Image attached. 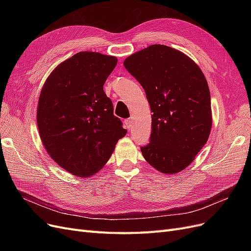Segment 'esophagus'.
<instances>
[{
  "label": "esophagus",
  "mask_w": 251,
  "mask_h": 251,
  "mask_svg": "<svg viewBox=\"0 0 251 251\" xmlns=\"http://www.w3.org/2000/svg\"><path fill=\"white\" fill-rule=\"evenodd\" d=\"M124 124H125V127H126L127 129H130L131 126H132V124H133L132 119H130V118H129V119H125Z\"/></svg>",
  "instance_id": "1"
}]
</instances>
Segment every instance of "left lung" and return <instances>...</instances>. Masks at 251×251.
I'll list each match as a JSON object with an SVG mask.
<instances>
[{
    "label": "left lung",
    "instance_id": "8db88e82",
    "mask_svg": "<svg viewBox=\"0 0 251 251\" xmlns=\"http://www.w3.org/2000/svg\"><path fill=\"white\" fill-rule=\"evenodd\" d=\"M124 66L146 91L152 113L150 143L140 148L143 157L162 173L180 172L194 161L212 128L203 73L185 54L164 45L136 51Z\"/></svg>",
    "mask_w": 251,
    "mask_h": 251
}]
</instances>
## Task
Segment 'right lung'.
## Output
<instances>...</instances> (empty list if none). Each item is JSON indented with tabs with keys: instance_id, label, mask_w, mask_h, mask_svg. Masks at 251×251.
Wrapping results in <instances>:
<instances>
[{
	"instance_id": "right-lung-1",
	"label": "right lung",
	"mask_w": 251,
	"mask_h": 251,
	"mask_svg": "<svg viewBox=\"0 0 251 251\" xmlns=\"http://www.w3.org/2000/svg\"><path fill=\"white\" fill-rule=\"evenodd\" d=\"M116 65L113 56L77 52L50 73L41 91L39 136L51 159L75 176L99 172L127 133L103 91Z\"/></svg>"
}]
</instances>
